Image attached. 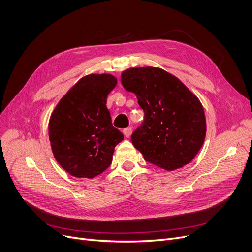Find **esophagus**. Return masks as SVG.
<instances>
[{
  "label": "esophagus",
  "instance_id": "1",
  "mask_svg": "<svg viewBox=\"0 0 252 252\" xmlns=\"http://www.w3.org/2000/svg\"><path fill=\"white\" fill-rule=\"evenodd\" d=\"M123 133H124V135H125L126 137H127V138H128V137L131 135V127H126V128H124Z\"/></svg>",
  "mask_w": 252,
  "mask_h": 252
}]
</instances>
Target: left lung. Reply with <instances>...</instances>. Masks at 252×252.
I'll list each match as a JSON object with an SVG mask.
<instances>
[{"label": "left lung", "instance_id": "8db88e82", "mask_svg": "<svg viewBox=\"0 0 252 252\" xmlns=\"http://www.w3.org/2000/svg\"><path fill=\"white\" fill-rule=\"evenodd\" d=\"M122 84L144 110V121L130 139L145 160L166 170L191 162L206 134L198 98L179 78L150 66L125 70Z\"/></svg>", "mask_w": 252, "mask_h": 252}]
</instances>
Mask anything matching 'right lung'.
<instances>
[{
    "mask_svg": "<svg viewBox=\"0 0 252 252\" xmlns=\"http://www.w3.org/2000/svg\"><path fill=\"white\" fill-rule=\"evenodd\" d=\"M117 79L111 74L84 76L59 101L49 122V138L58 163L76 178H95L112 162L124 140L113 127L106 101Z\"/></svg>",
    "mask_w": 252,
    "mask_h": 252,
    "instance_id": "obj_1",
    "label": "right lung"
}]
</instances>
